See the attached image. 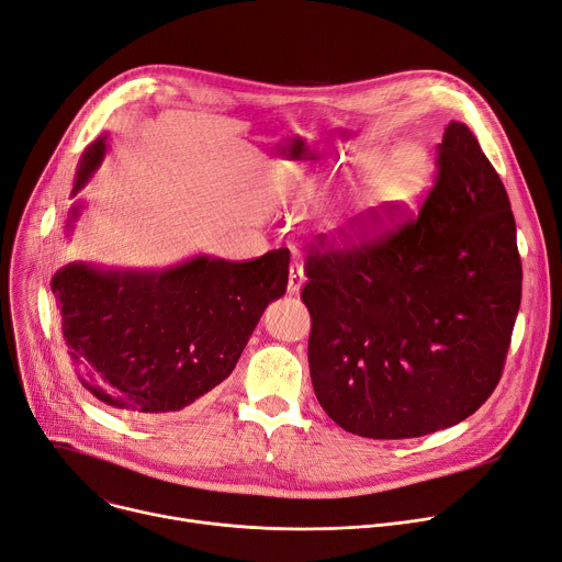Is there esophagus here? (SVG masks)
Returning a JSON list of instances; mask_svg holds the SVG:
<instances>
[{
	"instance_id": "34e87169",
	"label": "esophagus",
	"mask_w": 562,
	"mask_h": 562,
	"mask_svg": "<svg viewBox=\"0 0 562 562\" xmlns=\"http://www.w3.org/2000/svg\"><path fill=\"white\" fill-rule=\"evenodd\" d=\"M305 284V271H303V263L299 259H293L289 266V293H299Z\"/></svg>"
}]
</instances>
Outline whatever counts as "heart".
I'll return each instance as SVG.
<instances>
[{"mask_svg":"<svg viewBox=\"0 0 562 562\" xmlns=\"http://www.w3.org/2000/svg\"><path fill=\"white\" fill-rule=\"evenodd\" d=\"M352 172L364 182L356 227L362 234H373L385 229L426 191L432 161L424 145L403 143L387 159H382L378 150L362 153Z\"/></svg>","mask_w":562,"mask_h":562,"instance_id":"obj_1","label":"heart"}]
</instances>
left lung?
Instances as JSON below:
<instances>
[{"label": "left lung", "instance_id": "obj_1", "mask_svg": "<svg viewBox=\"0 0 562 562\" xmlns=\"http://www.w3.org/2000/svg\"><path fill=\"white\" fill-rule=\"evenodd\" d=\"M305 276L312 387L344 430L430 435L474 415L498 385L521 259L504 182L467 125L449 123L437 145L417 218L344 248L321 234Z\"/></svg>", "mask_w": 562, "mask_h": 562}]
</instances>
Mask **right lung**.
<instances>
[{
  "instance_id": "obj_1",
  "label": "right lung",
  "mask_w": 562,
  "mask_h": 562,
  "mask_svg": "<svg viewBox=\"0 0 562 562\" xmlns=\"http://www.w3.org/2000/svg\"><path fill=\"white\" fill-rule=\"evenodd\" d=\"M106 153L81 157L72 195ZM81 204L70 210L68 232ZM289 250L252 261L193 257L164 271L68 263L52 278L70 364L98 401L140 419L189 409L234 371L271 301L284 296Z\"/></svg>"
}]
</instances>
